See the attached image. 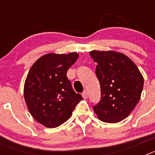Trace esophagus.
Returning <instances> with one entry per match:
<instances>
[{
  "label": "esophagus",
  "mask_w": 155,
  "mask_h": 155,
  "mask_svg": "<svg viewBox=\"0 0 155 155\" xmlns=\"http://www.w3.org/2000/svg\"><path fill=\"white\" fill-rule=\"evenodd\" d=\"M82 96H83V98H84V99H86V98H87V91H83V93H82Z\"/></svg>",
  "instance_id": "obj_1"
}]
</instances>
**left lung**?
I'll list each match as a JSON object with an SVG mask.
<instances>
[{"label": "left lung", "instance_id": "left-lung-1", "mask_svg": "<svg viewBox=\"0 0 155 155\" xmlns=\"http://www.w3.org/2000/svg\"><path fill=\"white\" fill-rule=\"evenodd\" d=\"M101 87V99L93 106L99 120L118 123L127 118L140 98L143 78L130 59L121 53L92 50L89 53Z\"/></svg>", "mask_w": 155, "mask_h": 155}]
</instances>
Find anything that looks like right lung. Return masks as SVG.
<instances>
[{
  "label": "right lung",
  "mask_w": 155,
  "mask_h": 155,
  "mask_svg": "<svg viewBox=\"0 0 155 155\" xmlns=\"http://www.w3.org/2000/svg\"><path fill=\"white\" fill-rule=\"evenodd\" d=\"M78 58L77 53H49L38 59L28 71L24 87L27 107L32 117L48 128L67 121L83 99L67 77Z\"/></svg>",
  "instance_id": "obj_1"
}]
</instances>
